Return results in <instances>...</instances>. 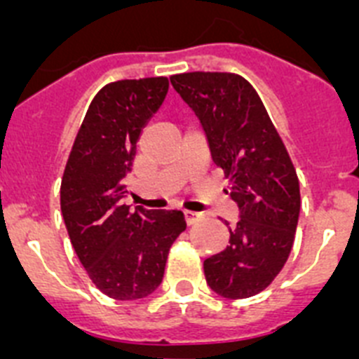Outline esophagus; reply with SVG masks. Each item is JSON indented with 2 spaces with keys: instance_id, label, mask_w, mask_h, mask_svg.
<instances>
[{
  "instance_id": "1",
  "label": "esophagus",
  "mask_w": 359,
  "mask_h": 359,
  "mask_svg": "<svg viewBox=\"0 0 359 359\" xmlns=\"http://www.w3.org/2000/svg\"><path fill=\"white\" fill-rule=\"evenodd\" d=\"M185 214V221L187 224H196L201 219V214H196V212H190V210H185L183 212Z\"/></svg>"
}]
</instances>
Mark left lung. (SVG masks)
<instances>
[{
  "label": "left lung",
  "instance_id": "left-lung-1",
  "mask_svg": "<svg viewBox=\"0 0 359 359\" xmlns=\"http://www.w3.org/2000/svg\"><path fill=\"white\" fill-rule=\"evenodd\" d=\"M207 135L230 182L241 219L223 252L203 262L207 284L231 300L261 293L286 264L300 214V187L286 145L261 97L241 75L190 72L170 77Z\"/></svg>",
  "mask_w": 359,
  "mask_h": 359
}]
</instances>
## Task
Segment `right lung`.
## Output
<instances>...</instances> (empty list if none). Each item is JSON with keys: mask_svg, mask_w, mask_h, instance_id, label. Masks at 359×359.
I'll use <instances>...</instances> for the list:
<instances>
[{"mask_svg": "<svg viewBox=\"0 0 359 359\" xmlns=\"http://www.w3.org/2000/svg\"><path fill=\"white\" fill-rule=\"evenodd\" d=\"M169 91V79H126L95 95L61 182V212L79 261L115 300H136L161 284L167 255L187 228L183 212H135L123 205L136 142Z\"/></svg>", "mask_w": 359, "mask_h": 359, "instance_id": "right-lung-1", "label": "right lung"}]
</instances>
